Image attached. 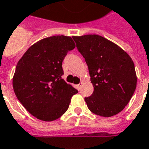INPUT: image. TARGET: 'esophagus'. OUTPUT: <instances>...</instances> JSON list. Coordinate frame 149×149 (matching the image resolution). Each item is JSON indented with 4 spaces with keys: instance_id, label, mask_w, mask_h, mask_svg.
Returning <instances> with one entry per match:
<instances>
[{
    "instance_id": "obj_1",
    "label": "esophagus",
    "mask_w": 149,
    "mask_h": 149,
    "mask_svg": "<svg viewBox=\"0 0 149 149\" xmlns=\"http://www.w3.org/2000/svg\"><path fill=\"white\" fill-rule=\"evenodd\" d=\"M81 86H82V83L79 84H77V88L78 90H80V88H81Z\"/></svg>"
}]
</instances>
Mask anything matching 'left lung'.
Segmentation results:
<instances>
[{"instance_id":"1","label":"left lung","mask_w":149,"mask_h":149,"mask_svg":"<svg viewBox=\"0 0 149 149\" xmlns=\"http://www.w3.org/2000/svg\"><path fill=\"white\" fill-rule=\"evenodd\" d=\"M83 56L94 91L85 97L90 111L102 117H111L125 108L135 91L136 72L133 60L122 48L100 35L73 36Z\"/></svg>"}]
</instances>
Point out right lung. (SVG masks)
<instances>
[{
	"mask_svg": "<svg viewBox=\"0 0 149 149\" xmlns=\"http://www.w3.org/2000/svg\"><path fill=\"white\" fill-rule=\"evenodd\" d=\"M74 48L71 37L52 36L32 45L18 61L13 89L22 105L38 119L51 122L59 118L78 92L61 78L62 61Z\"/></svg>",
	"mask_w": 149,
	"mask_h": 149,
	"instance_id": "obj_1",
	"label": "right lung"
}]
</instances>
